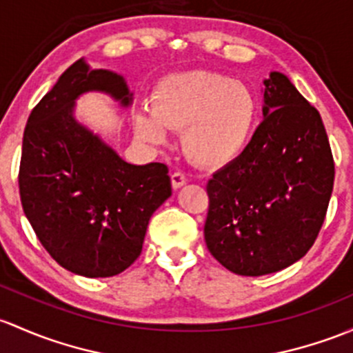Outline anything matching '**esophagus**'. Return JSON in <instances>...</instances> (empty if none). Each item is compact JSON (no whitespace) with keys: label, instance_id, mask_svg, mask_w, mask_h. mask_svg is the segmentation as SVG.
Here are the masks:
<instances>
[{"label":"esophagus","instance_id":"esophagus-1","mask_svg":"<svg viewBox=\"0 0 353 353\" xmlns=\"http://www.w3.org/2000/svg\"><path fill=\"white\" fill-rule=\"evenodd\" d=\"M170 183H172L174 189L183 188L184 184H186V176H184L183 172H174L172 176H170Z\"/></svg>","mask_w":353,"mask_h":353}]
</instances>
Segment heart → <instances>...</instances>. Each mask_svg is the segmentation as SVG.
Here are the masks:
<instances>
[{
	"label": "heart",
	"instance_id": "obj_1",
	"mask_svg": "<svg viewBox=\"0 0 353 353\" xmlns=\"http://www.w3.org/2000/svg\"><path fill=\"white\" fill-rule=\"evenodd\" d=\"M259 101L247 84L211 70L164 77L152 94V110L135 117V132L164 142L167 128H181V147L192 164L216 169L235 161L250 142Z\"/></svg>",
	"mask_w": 353,
	"mask_h": 353
}]
</instances>
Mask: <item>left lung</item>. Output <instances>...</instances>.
Returning a JSON list of instances; mask_svg holds the SVG:
<instances>
[{"instance_id":"8db88e82","label":"left lung","mask_w":353,"mask_h":353,"mask_svg":"<svg viewBox=\"0 0 353 353\" xmlns=\"http://www.w3.org/2000/svg\"><path fill=\"white\" fill-rule=\"evenodd\" d=\"M264 120L206 191L208 250L239 276L285 269L313 247L335 181L320 113L283 72L264 81Z\"/></svg>"}]
</instances>
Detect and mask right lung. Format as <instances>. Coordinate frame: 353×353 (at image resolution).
<instances>
[{
    "label": "right lung",
    "mask_w": 353,
    "mask_h": 353,
    "mask_svg": "<svg viewBox=\"0 0 353 353\" xmlns=\"http://www.w3.org/2000/svg\"><path fill=\"white\" fill-rule=\"evenodd\" d=\"M89 91L132 105L120 74L74 62L30 113L18 184L50 257L77 276L111 277L139 259L148 220L172 189L165 164H128L74 118L76 99Z\"/></svg>",
    "instance_id": "obj_1"
}]
</instances>
